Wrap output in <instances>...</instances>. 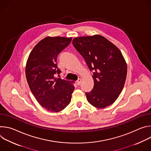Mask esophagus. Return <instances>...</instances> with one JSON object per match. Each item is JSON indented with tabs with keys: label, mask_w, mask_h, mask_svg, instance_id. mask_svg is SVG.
Returning a JSON list of instances; mask_svg holds the SVG:
<instances>
[{
	"label": "esophagus",
	"mask_w": 151,
	"mask_h": 151,
	"mask_svg": "<svg viewBox=\"0 0 151 151\" xmlns=\"http://www.w3.org/2000/svg\"><path fill=\"white\" fill-rule=\"evenodd\" d=\"M81 81H82V79H81V78L78 79V81H76V83H77V85H79L81 83Z\"/></svg>",
	"instance_id": "esophagus-1"
}]
</instances>
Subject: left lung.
Masks as SVG:
<instances>
[{
    "label": "left lung",
    "mask_w": 151,
    "mask_h": 151,
    "mask_svg": "<svg viewBox=\"0 0 151 151\" xmlns=\"http://www.w3.org/2000/svg\"><path fill=\"white\" fill-rule=\"evenodd\" d=\"M72 44L93 71L94 87L85 93L88 101L100 109L114 103L124 88L127 72L120 50L99 35L75 37Z\"/></svg>",
    "instance_id": "1"
}]
</instances>
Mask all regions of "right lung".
<instances>
[{
  "label": "right lung",
  "instance_id": "right-lung-1",
  "mask_svg": "<svg viewBox=\"0 0 151 151\" xmlns=\"http://www.w3.org/2000/svg\"><path fill=\"white\" fill-rule=\"evenodd\" d=\"M72 37L48 36L35 46L28 57L26 76L30 89L39 104L48 111L58 112L70 103L75 89L73 81L56 78L58 55Z\"/></svg>",
  "mask_w": 151,
  "mask_h": 151
}]
</instances>
